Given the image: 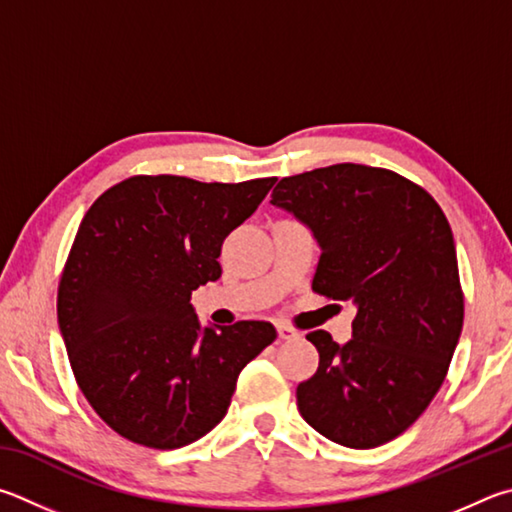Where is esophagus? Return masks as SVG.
<instances>
[{
    "mask_svg": "<svg viewBox=\"0 0 512 512\" xmlns=\"http://www.w3.org/2000/svg\"><path fill=\"white\" fill-rule=\"evenodd\" d=\"M276 330H279V337L283 339V342H285V339H294V337L299 335L297 330H294V328L288 326V324H276Z\"/></svg>",
    "mask_w": 512,
    "mask_h": 512,
    "instance_id": "obj_1",
    "label": "esophagus"
}]
</instances>
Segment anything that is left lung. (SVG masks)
Listing matches in <instances>:
<instances>
[{
  "label": "left lung",
  "instance_id": "1",
  "mask_svg": "<svg viewBox=\"0 0 512 512\" xmlns=\"http://www.w3.org/2000/svg\"><path fill=\"white\" fill-rule=\"evenodd\" d=\"M272 204L321 247L312 292L353 301V339L308 333L319 369L297 387L306 423L339 445L393 441L441 389L463 328L454 236L423 186L387 168L335 164L283 177Z\"/></svg>",
  "mask_w": 512,
  "mask_h": 512
}]
</instances>
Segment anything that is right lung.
Segmentation results:
<instances>
[{
	"label": "right lung",
	"mask_w": 512,
	"mask_h": 512,
	"mask_svg": "<svg viewBox=\"0 0 512 512\" xmlns=\"http://www.w3.org/2000/svg\"><path fill=\"white\" fill-rule=\"evenodd\" d=\"M276 177L222 184L134 175L89 206L58 285L71 371L103 423L177 450L220 423L240 371L276 339L270 321L202 328L193 290L218 281L222 242Z\"/></svg>",
	"instance_id": "right-lung-1"
}]
</instances>
